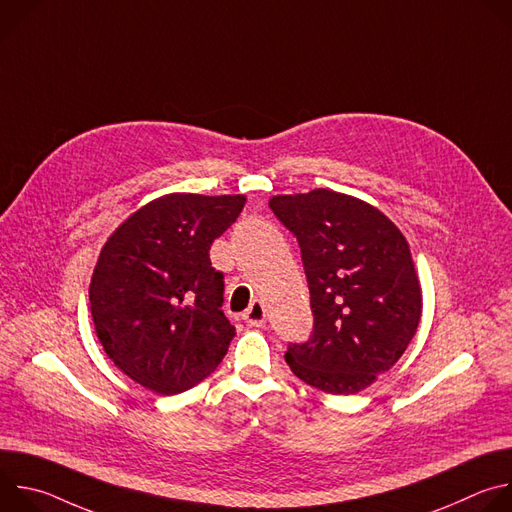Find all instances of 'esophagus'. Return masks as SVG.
Here are the masks:
<instances>
[{
  "instance_id": "34e87169",
  "label": "esophagus",
  "mask_w": 512,
  "mask_h": 512,
  "mask_svg": "<svg viewBox=\"0 0 512 512\" xmlns=\"http://www.w3.org/2000/svg\"><path fill=\"white\" fill-rule=\"evenodd\" d=\"M243 320L249 324V326H263L265 324V308L261 302H253L247 312L243 314Z\"/></svg>"
}]
</instances>
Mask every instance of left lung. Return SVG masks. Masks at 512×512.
<instances>
[{
    "instance_id": "8db88e82",
    "label": "left lung",
    "mask_w": 512,
    "mask_h": 512,
    "mask_svg": "<svg viewBox=\"0 0 512 512\" xmlns=\"http://www.w3.org/2000/svg\"><path fill=\"white\" fill-rule=\"evenodd\" d=\"M310 287L314 330L285 362L304 383L354 395L401 358L421 318V287L401 231L375 206L326 188L273 196Z\"/></svg>"
}]
</instances>
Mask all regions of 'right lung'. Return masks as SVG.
<instances>
[{
    "label": "right lung",
    "mask_w": 512,
    "mask_h": 512,
    "mask_svg": "<svg viewBox=\"0 0 512 512\" xmlns=\"http://www.w3.org/2000/svg\"><path fill=\"white\" fill-rule=\"evenodd\" d=\"M245 196L168 194L141 206L105 243L89 287L99 342L141 387L178 395L204 381L235 338L225 275L210 245Z\"/></svg>",
    "instance_id": "right-lung-1"
}]
</instances>
